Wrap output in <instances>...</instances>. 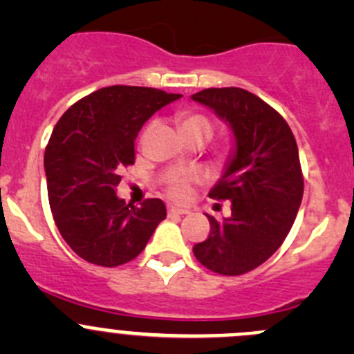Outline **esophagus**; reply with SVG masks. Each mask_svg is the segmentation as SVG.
Listing matches in <instances>:
<instances>
[{"instance_id": "1", "label": "esophagus", "mask_w": 354, "mask_h": 354, "mask_svg": "<svg viewBox=\"0 0 354 354\" xmlns=\"http://www.w3.org/2000/svg\"><path fill=\"white\" fill-rule=\"evenodd\" d=\"M188 210H185V209H178V207H167V214H169V216H183V214H187Z\"/></svg>"}]
</instances>
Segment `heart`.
<instances>
[{
    "instance_id": "b5f03b06",
    "label": "heart",
    "mask_w": 354,
    "mask_h": 354,
    "mask_svg": "<svg viewBox=\"0 0 354 354\" xmlns=\"http://www.w3.org/2000/svg\"><path fill=\"white\" fill-rule=\"evenodd\" d=\"M181 131L185 135L190 133H203L205 137H212L214 133V123L200 113H188L181 116L180 121ZM195 174H181V176H174L167 185V195L174 200H185L190 194V183L195 180Z\"/></svg>"
}]
</instances>
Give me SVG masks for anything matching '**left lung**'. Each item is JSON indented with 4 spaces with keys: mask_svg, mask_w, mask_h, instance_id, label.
Segmentation results:
<instances>
[{
    "mask_svg": "<svg viewBox=\"0 0 354 354\" xmlns=\"http://www.w3.org/2000/svg\"><path fill=\"white\" fill-rule=\"evenodd\" d=\"M226 123L234 152L209 197L230 200L231 216L209 217L210 233L194 246L209 270L241 276L262 266L286 240L303 197V174L295 135L283 116L238 87L203 88L192 95Z\"/></svg>",
    "mask_w": 354,
    "mask_h": 354,
    "instance_id": "left-lung-1",
    "label": "left lung"
}]
</instances>
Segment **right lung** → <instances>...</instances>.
Returning <instances> with one entry per match:
<instances>
[{"label":"right lung","mask_w":354,"mask_h":354,"mask_svg":"<svg viewBox=\"0 0 354 354\" xmlns=\"http://www.w3.org/2000/svg\"><path fill=\"white\" fill-rule=\"evenodd\" d=\"M180 97L113 85L75 102L56 123L44 154L49 205L63 240L87 262H130L166 219L162 200L131 205L116 197V187L120 171L135 162L133 142L145 121Z\"/></svg>","instance_id":"add662e5"}]
</instances>
